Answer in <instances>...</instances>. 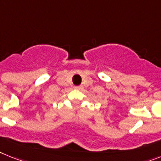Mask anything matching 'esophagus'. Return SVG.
Returning a JSON list of instances; mask_svg holds the SVG:
<instances>
[{
	"label": "esophagus",
	"instance_id": "obj_1",
	"mask_svg": "<svg viewBox=\"0 0 161 161\" xmlns=\"http://www.w3.org/2000/svg\"><path fill=\"white\" fill-rule=\"evenodd\" d=\"M75 90H83V86H75Z\"/></svg>",
	"mask_w": 161,
	"mask_h": 161
}]
</instances>
